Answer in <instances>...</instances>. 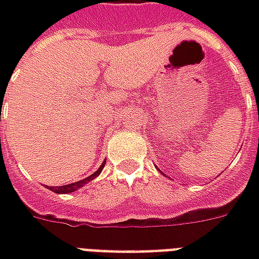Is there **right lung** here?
Here are the masks:
<instances>
[{
	"label": "right lung",
	"mask_w": 259,
	"mask_h": 259,
	"mask_svg": "<svg viewBox=\"0 0 259 259\" xmlns=\"http://www.w3.org/2000/svg\"><path fill=\"white\" fill-rule=\"evenodd\" d=\"M104 166H105V161L102 162V165L100 166V168H98V170H96L94 174L90 175L89 178H85V179H83V180H79V182H76V183L59 186V187H53V186H51V187H50V186H47V187L51 191H54V193H58V194H69V193H73V191H76L77 189H80V187H83L84 185H87V183H89V182H91L93 179H96L97 176L101 174V170Z\"/></svg>",
	"instance_id": "add662e5"
}]
</instances>
